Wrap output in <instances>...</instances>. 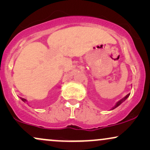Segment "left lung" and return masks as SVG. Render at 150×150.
<instances>
[{"label":"left lung","mask_w":150,"mask_h":150,"mask_svg":"<svg viewBox=\"0 0 150 150\" xmlns=\"http://www.w3.org/2000/svg\"><path fill=\"white\" fill-rule=\"evenodd\" d=\"M129 96H130V94H127V95H126V96H125V97H123V99H120V100H119V101H118V102H117V103H116V104H115V106H113V107L112 108H111V110L114 109V108H116V107H118V106H120V104H122V103H123V101H125V100H126V99H127V98H128V97H129Z\"/></svg>","instance_id":"obj_1"}]
</instances>
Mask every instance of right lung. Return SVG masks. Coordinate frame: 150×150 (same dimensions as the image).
I'll return each instance as SVG.
<instances>
[{"instance_id":"right-lung-1","label":"right lung","mask_w":150,"mask_h":150,"mask_svg":"<svg viewBox=\"0 0 150 150\" xmlns=\"http://www.w3.org/2000/svg\"><path fill=\"white\" fill-rule=\"evenodd\" d=\"M20 99H21V100H22V101H24V102H27V99H24V98H22V97H20Z\"/></svg>"}]
</instances>
